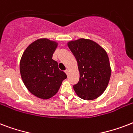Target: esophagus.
Returning a JSON list of instances; mask_svg holds the SVG:
<instances>
[{"label":"esophagus","instance_id":"esophagus-1","mask_svg":"<svg viewBox=\"0 0 133 133\" xmlns=\"http://www.w3.org/2000/svg\"><path fill=\"white\" fill-rule=\"evenodd\" d=\"M65 72L66 73L67 75H68V74H69V70H68V69H66V70H65Z\"/></svg>","mask_w":133,"mask_h":133}]
</instances>
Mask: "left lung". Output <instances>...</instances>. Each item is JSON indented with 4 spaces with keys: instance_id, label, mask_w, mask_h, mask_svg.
I'll return each instance as SVG.
<instances>
[{
    "instance_id": "8db88e82",
    "label": "left lung",
    "mask_w": 133,
    "mask_h": 133,
    "mask_svg": "<svg viewBox=\"0 0 133 133\" xmlns=\"http://www.w3.org/2000/svg\"><path fill=\"white\" fill-rule=\"evenodd\" d=\"M68 46L76 58L80 75L79 82L73 85L75 92L84 100L97 99L105 90L111 75L107 52L86 38L71 41Z\"/></svg>"
}]
</instances>
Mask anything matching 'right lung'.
<instances>
[{
	"label": "right lung",
	"mask_w": 133,
	"mask_h": 133,
	"mask_svg": "<svg viewBox=\"0 0 133 133\" xmlns=\"http://www.w3.org/2000/svg\"><path fill=\"white\" fill-rule=\"evenodd\" d=\"M57 45L56 41L40 38L26 48L21 58L22 80L28 90L40 99H48L56 95L67 78L52 59Z\"/></svg>",
	"instance_id": "right-lung-1"
}]
</instances>
